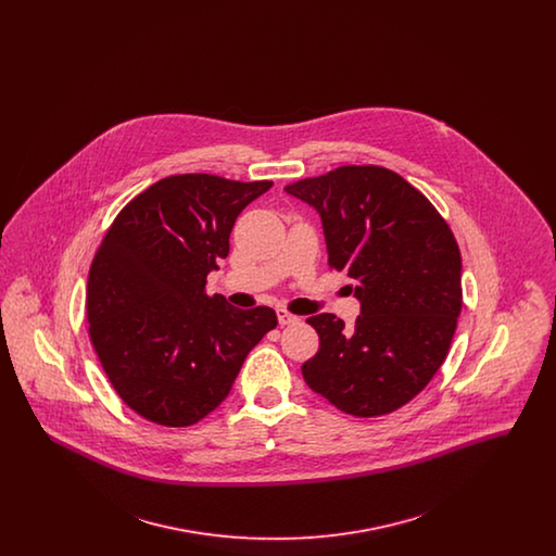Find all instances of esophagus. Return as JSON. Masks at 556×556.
<instances>
[{"instance_id":"esophagus-1","label":"esophagus","mask_w":556,"mask_h":556,"mask_svg":"<svg viewBox=\"0 0 556 556\" xmlns=\"http://www.w3.org/2000/svg\"><path fill=\"white\" fill-rule=\"evenodd\" d=\"M277 318H279V325L286 327V325H295L300 318L293 317L288 311H277Z\"/></svg>"}]
</instances>
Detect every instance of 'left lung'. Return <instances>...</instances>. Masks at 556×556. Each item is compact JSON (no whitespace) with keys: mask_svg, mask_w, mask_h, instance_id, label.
I'll return each mask as SVG.
<instances>
[{"mask_svg":"<svg viewBox=\"0 0 556 556\" xmlns=\"http://www.w3.org/2000/svg\"><path fill=\"white\" fill-rule=\"evenodd\" d=\"M286 191L318 212L329 265L348 270L361 302L354 327L306 318L320 345L304 381L348 415H388L446 361L463 306L456 239L421 191L381 166H340Z\"/></svg>","mask_w":556,"mask_h":556,"instance_id":"left-lung-1","label":"left lung"}]
</instances>
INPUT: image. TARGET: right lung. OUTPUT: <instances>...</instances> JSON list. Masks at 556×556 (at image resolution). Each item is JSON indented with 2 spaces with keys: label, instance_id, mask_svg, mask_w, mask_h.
Returning a JSON list of instances; mask_svg holds the SVG:
<instances>
[{
  "label": "right lung",
  "instance_id": "add662e5",
  "mask_svg": "<svg viewBox=\"0 0 556 556\" xmlns=\"http://www.w3.org/2000/svg\"><path fill=\"white\" fill-rule=\"evenodd\" d=\"M270 187L204 173L166 177L108 229L87 281L89 336L116 394L143 419H204L277 327L273 308L239 311L206 293L239 212Z\"/></svg>",
  "mask_w": 556,
  "mask_h": 556
}]
</instances>
